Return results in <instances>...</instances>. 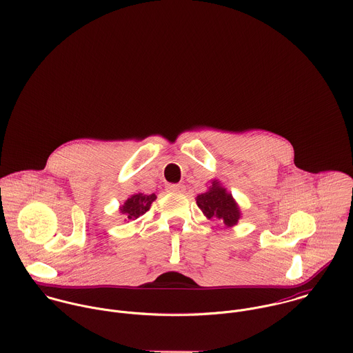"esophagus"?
I'll use <instances>...</instances> for the list:
<instances>
[{"instance_id":"1","label":"esophagus","mask_w":353,"mask_h":353,"mask_svg":"<svg viewBox=\"0 0 353 353\" xmlns=\"http://www.w3.org/2000/svg\"><path fill=\"white\" fill-rule=\"evenodd\" d=\"M168 192H174V193H183L185 192V186L178 183V185H170L168 188Z\"/></svg>"}]
</instances>
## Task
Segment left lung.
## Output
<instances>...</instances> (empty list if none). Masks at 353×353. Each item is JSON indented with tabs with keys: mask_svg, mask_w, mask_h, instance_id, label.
Here are the masks:
<instances>
[{
	"mask_svg": "<svg viewBox=\"0 0 353 353\" xmlns=\"http://www.w3.org/2000/svg\"><path fill=\"white\" fill-rule=\"evenodd\" d=\"M197 205L201 208L206 217L221 219L224 224L230 227L235 225L241 217L239 208L234 199L217 181H213L209 190L197 197Z\"/></svg>",
	"mask_w": 353,
	"mask_h": 353,
	"instance_id": "obj_1",
	"label": "left lung"
}]
</instances>
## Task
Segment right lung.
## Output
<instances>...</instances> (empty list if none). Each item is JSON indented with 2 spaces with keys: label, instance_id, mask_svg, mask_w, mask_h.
I'll return each instance as SVG.
<instances>
[{
  "label": "right lung",
  "instance_id": "1",
  "mask_svg": "<svg viewBox=\"0 0 353 353\" xmlns=\"http://www.w3.org/2000/svg\"><path fill=\"white\" fill-rule=\"evenodd\" d=\"M154 200H156V194H148V196L143 193L134 194L130 199H128V201L125 202V205L121 208V212L128 219H137L151 208V203Z\"/></svg>",
  "mask_w": 353,
  "mask_h": 353
}]
</instances>
